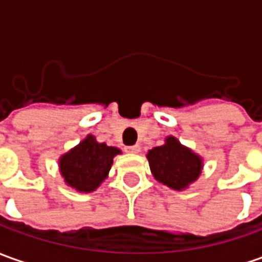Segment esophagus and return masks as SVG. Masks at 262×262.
<instances>
[{"label":"esophagus","mask_w":262,"mask_h":262,"mask_svg":"<svg viewBox=\"0 0 262 262\" xmlns=\"http://www.w3.org/2000/svg\"><path fill=\"white\" fill-rule=\"evenodd\" d=\"M124 150H126L127 154H139V152H140V146L139 145L127 146V147H124Z\"/></svg>","instance_id":"esophagus-1"}]
</instances>
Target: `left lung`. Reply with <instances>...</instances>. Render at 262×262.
<instances>
[{
  "label": "left lung",
  "mask_w": 262,
  "mask_h": 262,
  "mask_svg": "<svg viewBox=\"0 0 262 262\" xmlns=\"http://www.w3.org/2000/svg\"><path fill=\"white\" fill-rule=\"evenodd\" d=\"M146 158L155 179L175 191L189 188L204 169V159L175 136L165 138V143L150 149Z\"/></svg>",
  "instance_id": "8db88e82"
}]
</instances>
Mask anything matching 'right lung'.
Segmentation results:
<instances>
[{"label": "right lung", "mask_w": 262, "mask_h": 262, "mask_svg": "<svg viewBox=\"0 0 262 262\" xmlns=\"http://www.w3.org/2000/svg\"><path fill=\"white\" fill-rule=\"evenodd\" d=\"M120 154L119 147L99 143L93 135H87L79 145L60 156V173L67 186L81 193H90L104 182L115 156Z\"/></svg>", "instance_id": "right-lung-1"}]
</instances>
